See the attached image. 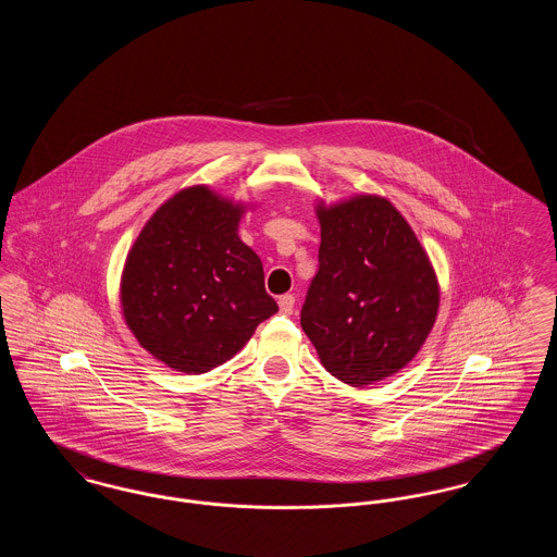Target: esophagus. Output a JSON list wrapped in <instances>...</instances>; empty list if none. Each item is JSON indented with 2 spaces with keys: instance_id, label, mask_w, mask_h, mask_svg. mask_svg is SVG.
Here are the masks:
<instances>
[{
  "instance_id": "34e87169",
  "label": "esophagus",
  "mask_w": 557,
  "mask_h": 557,
  "mask_svg": "<svg viewBox=\"0 0 557 557\" xmlns=\"http://www.w3.org/2000/svg\"><path fill=\"white\" fill-rule=\"evenodd\" d=\"M294 296L292 294H284V296H280L277 298V305H280V311L284 313V315H290L292 311H294Z\"/></svg>"
}]
</instances>
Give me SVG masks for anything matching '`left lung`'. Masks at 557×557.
Returning a JSON list of instances; mask_svg holds the SVG:
<instances>
[{"instance_id": "1", "label": "left lung", "mask_w": 557, "mask_h": 557, "mask_svg": "<svg viewBox=\"0 0 557 557\" xmlns=\"http://www.w3.org/2000/svg\"><path fill=\"white\" fill-rule=\"evenodd\" d=\"M319 269L300 325L321 366L350 386L403 370L436 321V273L405 216L382 196L319 202Z\"/></svg>"}]
</instances>
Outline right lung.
<instances>
[{
  "mask_svg": "<svg viewBox=\"0 0 557 557\" xmlns=\"http://www.w3.org/2000/svg\"><path fill=\"white\" fill-rule=\"evenodd\" d=\"M244 205L207 186L169 198L127 255L121 280L123 318L164 366L205 373L250 341L277 313L263 263L238 236Z\"/></svg>",
  "mask_w": 557,
  "mask_h": 557,
  "instance_id": "right-lung-1",
  "label": "right lung"
}]
</instances>
